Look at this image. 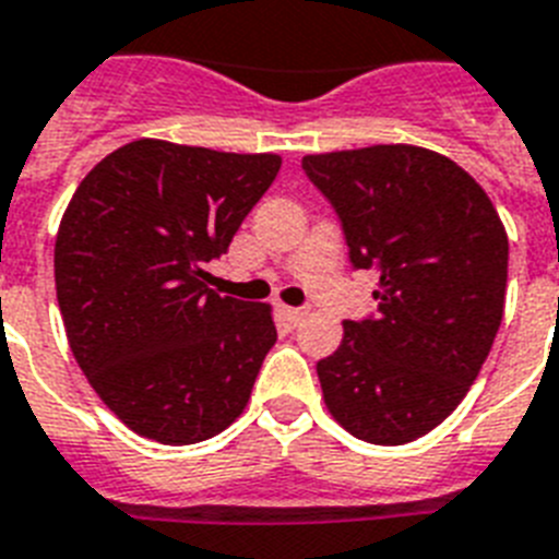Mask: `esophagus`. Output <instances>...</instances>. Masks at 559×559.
Listing matches in <instances>:
<instances>
[{"mask_svg":"<svg viewBox=\"0 0 559 559\" xmlns=\"http://www.w3.org/2000/svg\"><path fill=\"white\" fill-rule=\"evenodd\" d=\"M284 316H287L289 324L298 326L304 319H307V310H304V307H284Z\"/></svg>","mask_w":559,"mask_h":559,"instance_id":"esophagus-1","label":"esophagus"}]
</instances>
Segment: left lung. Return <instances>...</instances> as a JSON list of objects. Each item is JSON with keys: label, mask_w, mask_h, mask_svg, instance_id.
I'll return each instance as SVG.
<instances>
[{"label": "left lung", "mask_w": 559, "mask_h": 559, "mask_svg": "<svg viewBox=\"0 0 559 559\" xmlns=\"http://www.w3.org/2000/svg\"><path fill=\"white\" fill-rule=\"evenodd\" d=\"M353 270H376L379 312L344 321L319 382L356 439L425 437L468 393L502 321L508 238L483 186L419 146L307 154Z\"/></svg>", "instance_id": "left-lung-1"}]
</instances>
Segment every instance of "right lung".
Returning <instances> with one entry per match:
<instances>
[{
  "mask_svg": "<svg viewBox=\"0 0 559 559\" xmlns=\"http://www.w3.org/2000/svg\"><path fill=\"white\" fill-rule=\"evenodd\" d=\"M278 154L134 140L85 175L53 247L68 344L97 396L140 437L194 444L233 425L275 344L266 304L221 298L229 249Z\"/></svg>",
  "mask_w": 559,
  "mask_h": 559,
  "instance_id": "obj_1",
  "label": "right lung"
}]
</instances>
